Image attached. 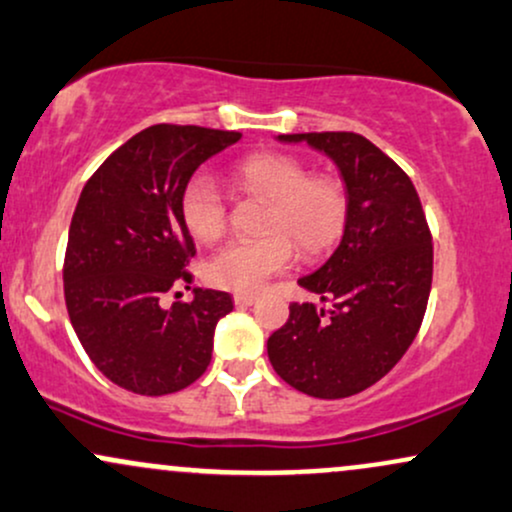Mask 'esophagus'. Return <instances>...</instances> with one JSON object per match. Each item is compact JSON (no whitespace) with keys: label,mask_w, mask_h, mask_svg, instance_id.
I'll return each instance as SVG.
<instances>
[{"label":"esophagus","mask_w":512,"mask_h":512,"mask_svg":"<svg viewBox=\"0 0 512 512\" xmlns=\"http://www.w3.org/2000/svg\"><path fill=\"white\" fill-rule=\"evenodd\" d=\"M233 301H236V305H252L257 301V296L255 293H236V296H233Z\"/></svg>","instance_id":"1"}]
</instances>
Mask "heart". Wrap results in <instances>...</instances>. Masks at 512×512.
I'll return each mask as SVG.
<instances>
[{"instance_id": "heart-1", "label": "heart", "mask_w": 512, "mask_h": 512, "mask_svg": "<svg viewBox=\"0 0 512 512\" xmlns=\"http://www.w3.org/2000/svg\"><path fill=\"white\" fill-rule=\"evenodd\" d=\"M233 180L272 202L264 238H231L211 252L207 279L221 289L255 293L286 272L303 255H320L339 238L346 219V190L332 175H310L301 158L279 151H257L233 166ZM182 221L199 240L226 228V195L219 180L202 170L187 180L180 197Z\"/></svg>"}]
</instances>
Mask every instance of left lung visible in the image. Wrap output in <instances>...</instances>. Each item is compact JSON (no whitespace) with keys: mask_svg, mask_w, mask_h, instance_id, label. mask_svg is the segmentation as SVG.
Returning <instances> with one entry per match:
<instances>
[{"mask_svg":"<svg viewBox=\"0 0 512 512\" xmlns=\"http://www.w3.org/2000/svg\"><path fill=\"white\" fill-rule=\"evenodd\" d=\"M279 142H305L332 158L346 187V221L330 260L298 279L332 310L291 303L267 342L269 361L310 397L358 395L395 368L424 320L433 279L426 214L409 175L361 134H279Z\"/></svg>","mask_w":512,"mask_h":512,"instance_id":"1","label":"left lung"}]
</instances>
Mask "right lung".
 <instances>
[{
	"mask_svg": "<svg viewBox=\"0 0 512 512\" xmlns=\"http://www.w3.org/2000/svg\"><path fill=\"white\" fill-rule=\"evenodd\" d=\"M240 132L154 125L134 134L88 178L69 226L64 301L88 358L134 395L185 390L211 361L226 291L195 289L163 308V293L192 284L195 240L180 197L192 173ZM190 289V286H187Z\"/></svg>",
	"mask_w": 512,
	"mask_h": 512,
	"instance_id": "obj_1",
	"label": "right lung"
}]
</instances>
